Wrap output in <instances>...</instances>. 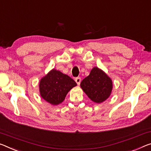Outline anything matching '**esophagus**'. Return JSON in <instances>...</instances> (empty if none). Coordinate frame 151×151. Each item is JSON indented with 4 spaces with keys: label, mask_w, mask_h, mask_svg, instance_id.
Here are the masks:
<instances>
[{
    "label": "esophagus",
    "mask_w": 151,
    "mask_h": 151,
    "mask_svg": "<svg viewBox=\"0 0 151 151\" xmlns=\"http://www.w3.org/2000/svg\"><path fill=\"white\" fill-rule=\"evenodd\" d=\"M75 81H76V83H77V85H80V83H81V78H80V77H77V78H75Z\"/></svg>",
    "instance_id": "esophagus-1"
}]
</instances>
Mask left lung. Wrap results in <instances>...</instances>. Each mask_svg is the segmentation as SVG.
<instances>
[{
    "label": "left lung",
    "mask_w": 151,
    "mask_h": 151,
    "mask_svg": "<svg viewBox=\"0 0 151 151\" xmlns=\"http://www.w3.org/2000/svg\"><path fill=\"white\" fill-rule=\"evenodd\" d=\"M81 87L92 101L101 104L111 95L113 83L104 70L95 66L81 81Z\"/></svg>",
    "instance_id": "8db88e82"
}]
</instances>
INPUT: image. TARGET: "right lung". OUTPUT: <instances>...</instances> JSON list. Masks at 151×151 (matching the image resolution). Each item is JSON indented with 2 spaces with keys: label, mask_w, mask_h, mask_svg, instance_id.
Masks as SVG:
<instances>
[{
  "label": "right lung",
  "mask_w": 151,
  "mask_h": 151,
  "mask_svg": "<svg viewBox=\"0 0 151 151\" xmlns=\"http://www.w3.org/2000/svg\"><path fill=\"white\" fill-rule=\"evenodd\" d=\"M76 85L70 76L53 68L40 79V94L45 101L57 106L63 102L69 91Z\"/></svg>",
  "instance_id": "add662e5"
}]
</instances>
